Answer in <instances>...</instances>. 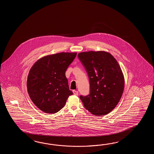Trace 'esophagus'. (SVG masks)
<instances>
[{
	"instance_id": "esophagus-1",
	"label": "esophagus",
	"mask_w": 154,
	"mask_h": 154,
	"mask_svg": "<svg viewBox=\"0 0 154 154\" xmlns=\"http://www.w3.org/2000/svg\"><path fill=\"white\" fill-rule=\"evenodd\" d=\"M72 92H73V94H74V95H78V91H76V90H73Z\"/></svg>"
}]
</instances>
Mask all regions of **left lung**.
Wrapping results in <instances>:
<instances>
[{"instance_id": "left-lung-1", "label": "left lung", "mask_w": 154, "mask_h": 154, "mask_svg": "<svg viewBox=\"0 0 154 154\" xmlns=\"http://www.w3.org/2000/svg\"><path fill=\"white\" fill-rule=\"evenodd\" d=\"M78 57L90 81V94L80 96L85 108L95 116L108 114L124 91L125 78L120 66L111 54L105 51L83 52Z\"/></svg>"}]
</instances>
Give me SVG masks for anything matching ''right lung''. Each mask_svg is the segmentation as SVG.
Listing matches in <instances>:
<instances>
[{
	"label": "right lung",
	"instance_id": "1",
	"mask_svg": "<svg viewBox=\"0 0 154 154\" xmlns=\"http://www.w3.org/2000/svg\"><path fill=\"white\" fill-rule=\"evenodd\" d=\"M76 54L61 52L45 56L29 70L27 92L33 103L42 111L52 114L58 112L73 94L65 73Z\"/></svg>",
	"mask_w": 154,
	"mask_h": 154
}]
</instances>
